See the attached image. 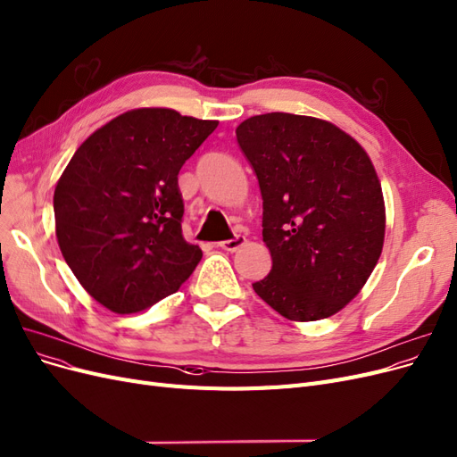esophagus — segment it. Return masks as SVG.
<instances>
[{
	"label": "esophagus",
	"instance_id": "1",
	"mask_svg": "<svg viewBox=\"0 0 457 457\" xmlns=\"http://www.w3.org/2000/svg\"><path fill=\"white\" fill-rule=\"evenodd\" d=\"M247 244V238H245V236H234V238L232 240H225V242H221V244H219V247H221V249H225V251H230V253H234V251H238L240 247H244Z\"/></svg>",
	"mask_w": 457,
	"mask_h": 457
}]
</instances>
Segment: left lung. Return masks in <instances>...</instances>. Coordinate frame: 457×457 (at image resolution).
<instances>
[{"instance_id":"8db88e82","label":"left lung","mask_w":457,"mask_h":457,"mask_svg":"<svg viewBox=\"0 0 457 457\" xmlns=\"http://www.w3.org/2000/svg\"><path fill=\"white\" fill-rule=\"evenodd\" d=\"M236 139L259 179L272 255L255 293L291 321L335 316L382 255L386 204L370 156L337 124L308 115L249 117Z\"/></svg>"}]
</instances>
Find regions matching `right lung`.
<instances>
[{"instance_id": "obj_1", "label": "right lung", "mask_w": 457, "mask_h": 457, "mask_svg": "<svg viewBox=\"0 0 457 457\" xmlns=\"http://www.w3.org/2000/svg\"><path fill=\"white\" fill-rule=\"evenodd\" d=\"M219 120L137 107L92 132L54 188L62 255L94 301L137 313L176 293L202 259L183 238L178 174Z\"/></svg>"}]
</instances>
